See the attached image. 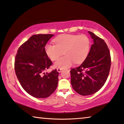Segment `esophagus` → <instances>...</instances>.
I'll use <instances>...</instances> for the list:
<instances>
[{"mask_svg": "<svg viewBox=\"0 0 124 124\" xmlns=\"http://www.w3.org/2000/svg\"><path fill=\"white\" fill-rule=\"evenodd\" d=\"M57 72H58V73H61V71H62V69H61V68H57Z\"/></svg>", "mask_w": 124, "mask_h": 124, "instance_id": "1", "label": "esophagus"}]
</instances>
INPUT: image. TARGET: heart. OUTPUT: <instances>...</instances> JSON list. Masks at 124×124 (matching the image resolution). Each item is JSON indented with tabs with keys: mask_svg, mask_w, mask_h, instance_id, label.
<instances>
[{
	"mask_svg": "<svg viewBox=\"0 0 124 124\" xmlns=\"http://www.w3.org/2000/svg\"><path fill=\"white\" fill-rule=\"evenodd\" d=\"M54 44L48 43L45 45L46 54L50 59L55 60L64 51L65 55L54 62L55 68H69L75 63L83 62L89 54L90 41L86 35L64 34L54 40Z\"/></svg>",
	"mask_w": 124,
	"mask_h": 124,
	"instance_id": "obj_1",
	"label": "heart"
}]
</instances>
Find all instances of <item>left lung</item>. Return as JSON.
I'll use <instances>...</instances> for the list:
<instances>
[{
    "label": "left lung",
    "instance_id": "8db88e82",
    "mask_svg": "<svg viewBox=\"0 0 124 124\" xmlns=\"http://www.w3.org/2000/svg\"><path fill=\"white\" fill-rule=\"evenodd\" d=\"M93 41L89 54L82 64L70 70L73 89L82 96L96 93L101 89L109 73V50L103 40L89 31Z\"/></svg>",
    "mask_w": 124,
    "mask_h": 124
}]
</instances>
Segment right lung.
I'll return each instance as SVG.
<instances>
[{"label": "right lung", "instance_id": "1", "mask_svg": "<svg viewBox=\"0 0 124 124\" xmlns=\"http://www.w3.org/2000/svg\"><path fill=\"white\" fill-rule=\"evenodd\" d=\"M54 35H32L18 48L15 57V70L20 84L27 93L37 98L48 97L58 85L57 70L44 72L52 64L45 46Z\"/></svg>", "mask_w": 124, "mask_h": 124}]
</instances>
